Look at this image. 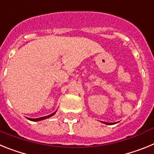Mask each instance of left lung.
Masks as SVG:
<instances>
[{"instance_id":"obj_1","label":"left lung","mask_w":154,"mask_h":154,"mask_svg":"<svg viewBox=\"0 0 154 154\" xmlns=\"http://www.w3.org/2000/svg\"><path fill=\"white\" fill-rule=\"evenodd\" d=\"M103 123H106V124H110V123H106V122H103Z\"/></svg>"}]
</instances>
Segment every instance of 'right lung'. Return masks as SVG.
Instances as JSON below:
<instances>
[{"mask_svg": "<svg viewBox=\"0 0 154 154\" xmlns=\"http://www.w3.org/2000/svg\"><path fill=\"white\" fill-rule=\"evenodd\" d=\"M55 112H54V113L51 114V115H48V116H44V117L38 118V119H30V118H28V119H29V120H31V121H40V120H42V119H46V118H49V117H51V116H53V115H54V114H55Z\"/></svg>", "mask_w": 154, "mask_h": 154, "instance_id": "add662e5", "label": "right lung"}]
</instances>
